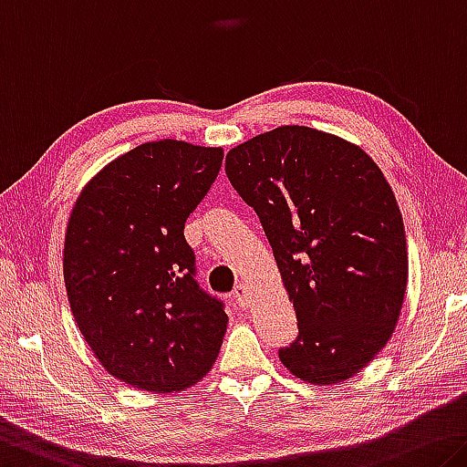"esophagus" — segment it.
<instances>
[{
  "mask_svg": "<svg viewBox=\"0 0 467 467\" xmlns=\"http://www.w3.org/2000/svg\"><path fill=\"white\" fill-rule=\"evenodd\" d=\"M233 297H234V303L239 307H247L249 306V293H247V286L245 285H236L234 291H233Z\"/></svg>",
  "mask_w": 467,
  "mask_h": 467,
  "instance_id": "34e87169",
  "label": "esophagus"
}]
</instances>
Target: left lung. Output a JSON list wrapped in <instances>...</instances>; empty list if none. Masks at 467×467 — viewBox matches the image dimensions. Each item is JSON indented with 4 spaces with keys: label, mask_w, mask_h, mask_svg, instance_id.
<instances>
[{
    "label": "left lung",
    "mask_w": 467,
    "mask_h": 467,
    "mask_svg": "<svg viewBox=\"0 0 467 467\" xmlns=\"http://www.w3.org/2000/svg\"><path fill=\"white\" fill-rule=\"evenodd\" d=\"M226 176L260 216L297 314L280 361L322 387L351 379L393 337L410 274L382 170L330 132L278 127L233 147Z\"/></svg>",
    "instance_id": "left-lung-1"
}]
</instances>
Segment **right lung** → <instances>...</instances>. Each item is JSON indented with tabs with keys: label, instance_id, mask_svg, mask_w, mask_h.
I'll return each instance as SVG.
<instances>
[{
	"label": "right lung",
	"instance_id": "right-lung-1",
	"mask_svg": "<svg viewBox=\"0 0 467 467\" xmlns=\"http://www.w3.org/2000/svg\"><path fill=\"white\" fill-rule=\"evenodd\" d=\"M222 147L151 140L80 191L64 239L74 322L99 364L139 390L179 393L210 372L224 303L195 280L184 222L220 172Z\"/></svg>",
	"mask_w": 467,
	"mask_h": 467
}]
</instances>
